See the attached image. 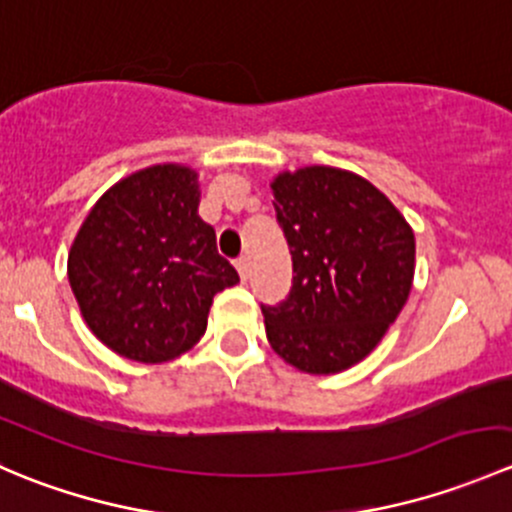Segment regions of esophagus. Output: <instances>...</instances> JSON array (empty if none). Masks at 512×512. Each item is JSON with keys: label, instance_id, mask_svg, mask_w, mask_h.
<instances>
[{"label": "esophagus", "instance_id": "esophagus-1", "mask_svg": "<svg viewBox=\"0 0 512 512\" xmlns=\"http://www.w3.org/2000/svg\"><path fill=\"white\" fill-rule=\"evenodd\" d=\"M235 267H237V272H240L242 280H247V275H250V260H247V257H237Z\"/></svg>", "mask_w": 512, "mask_h": 512}]
</instances>
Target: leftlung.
Returning a JSON list of instances; mask_svg holds the SVG:
<instances>
[{
  "label": "left lung",
  "instance_id": "left-lung-1",
  "mask_svg": "<svg viewBox=\"0 0 512 512\" xmlns=\"http://www.w3.org/2000/svg\"><path fill=\"white\" fill-rule=\"evenodd\" d=\"M292 255V289L262 307L270 347L307 374H337L371 354L409 299L414 230L379 188L332 165L272 180Z\"/></svg>",
  "mask_w": 512,
  "mask_h": 512
}]
</instances>
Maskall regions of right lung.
<instances>
[{"instance_id":"right-lung-1","label":"right lung","mask_w":512,"mask_h":512,"mask_svg":"<svg viewBox=\"0 0 512 512\" xmlns=\"http://www.w3.org/2000/svg\"><path fill=\"white\" fill-rule=\"evenodd\" d=\"M198 205V173L163 163L118 180L86 215L69 282L111 352L143 364L185 354L205 334L215 294L240 282Z\"/></svg>"}]
</instances>
